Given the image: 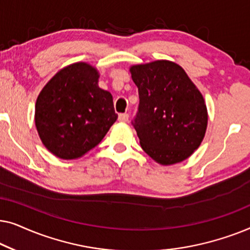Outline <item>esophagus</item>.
<instances>
[{"label":"esophagus","instance_id":"34e87169","mask_svg":"<svg viewBox=\"0 0 250 250\" xmlns=\"http://www.w3.org/2000/svg\"><path fill=\"white\" fill-rule=\"evenodd\" d=\"M118 121L122 122V123H126L128 121V114H119L118 115Z\"/></svg>","mask_w":250,"mask_h":250}]
</instances>
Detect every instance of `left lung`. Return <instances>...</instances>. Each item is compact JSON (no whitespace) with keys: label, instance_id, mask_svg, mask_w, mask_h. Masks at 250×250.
Wrapping results in <instances>:
<instances>
[{"label":"left lung","instance_id":"1","mask_svg":"<svg viewBox=\"0 0 250 250\" xmlns=\"http://www.w3.org/2000/svg\"><path fill=\"white\" fill-rule=\"evenodd\" d=\"M131 74L140 99L132 125L142 149L162 165L187 159L200 146L207 127L199 90L172 61L133 66Z\"/></svg>","mask_w":250,"mask_h":250}]
</instances>
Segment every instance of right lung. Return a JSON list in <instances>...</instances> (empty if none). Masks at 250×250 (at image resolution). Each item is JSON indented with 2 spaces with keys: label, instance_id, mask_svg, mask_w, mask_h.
I'll return each mask as SVG.
<instances>
[{
  "label": "right lung",
  "instance_id": "add662e5",
  "mask_svg": "<svg viewBox=\"0 0 250 250\" xmlns=\"http://www.w3.org/2000/svg\"><path fill=\"white\" fill-rule=\"evenodd\" d=\"M99 74L84 62L70 64L43 87L35 124L54 156L76 159L97 146L117 119L112 95L98 86Z\"/></svg>",
  "mask_w": 250,
  "mask_h": 250
}]
</instances>
